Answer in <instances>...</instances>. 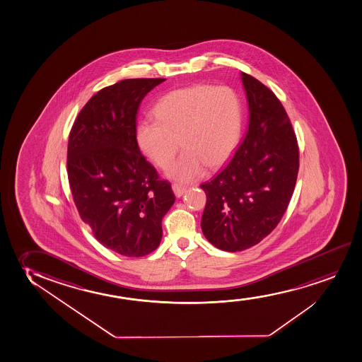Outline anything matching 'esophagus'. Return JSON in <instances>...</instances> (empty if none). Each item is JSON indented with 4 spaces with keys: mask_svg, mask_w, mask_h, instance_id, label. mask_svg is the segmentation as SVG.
<instances>
[{
    "mask_svg": "<svg viewBox=\"0 0 362 362\" xmlns=\"http://www.w3.org/2000/svg\"><path fill=\"white\" fill-rule=\"evenodd\" d=\"M172 189H173L174 194H175V197H182V195L187 192V187L180 185V184L174 183L173 185H172Z\"/></svg>",
    "mask_w": 362,
    "mask_h": 362,
    "instance_id": "1",
    "label": "esophagus"
}]
</instances>
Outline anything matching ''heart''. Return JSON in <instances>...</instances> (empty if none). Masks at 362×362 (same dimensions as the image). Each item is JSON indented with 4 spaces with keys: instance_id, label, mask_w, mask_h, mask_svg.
Segmentation results:
<instances>
[{
    "instance_id": "obj_1",
    "label": "heart",
    "mask_w": 362,
    "mask_h": 362,
    "mask_svg": "<svg viewBox=\"0 0 362 362\" xmlns=\"http://www.w3.org/2000/svg\"><path fill=\"white\" fill-rule=\"evenodd\" d=\"M156 119L145 117L136 127L142 152L157 167L167 168L182 146L169 177L180 182L200 178L205 168H218L230 158L242 132V103L228 86L194 85L162 95Z\"/></svg>"
}]
</instances>
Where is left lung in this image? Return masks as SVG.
<instances>
[{
    "mask_svg": "<svg viewBox=\"0 0 362 362\" xmlns=\"http://www.w3.org/2000/svg\"><path fill=\"white\" fill-rule=\"evenodd\" d=\"M249 127L230 163L202 184L206 205L202 230L226 252L258 245L279 225L291 200L300 168L296 134L280 99L242 72Z\"/></svg>",
    "mask_w": 362,
    "mask_h": 362,
    "instance_id": "obj_1",
    "label": "left lung"
}]
</instances>
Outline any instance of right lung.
<instances>
[{
  "mask_svg": "<svg viewBox=\"0 0 362 362\" xmlns=\"http://www.w3.org/2000/svg\"><path fill=\"white\" fill-rule=\"evenodd\" d=\"M163 81L104 87L81 109L69 136L67 177L81 218L99 243L125 257H144L160 245L162 218L175 200L136 140L139 105Z\"/></svg>",
  "mask_w": 362,
  "mask_h": 362,
  "instance_id": "add662e5",
  "label": "right lung"
}]
</instances>
